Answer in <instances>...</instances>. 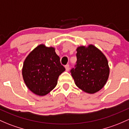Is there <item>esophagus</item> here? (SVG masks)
I'll return each instance as SVG.
<instances>
[{
    "label": "esophagus",
    "instance_id": "34e87169",
    "mask_svg": "<svg viewBox=\"0 0 129 129\" xmlns=\"http://www.w3.org/2000/svg\"><path fill=\"white\" fill-rule=\"evenodd\" d=\"M65 67H66V71L68 72L69 70H70V68H69V64L66 65V66H65Z\"/></svg>",
    "mask_w": 129,
    "mask_h": 129
}]
</instances>
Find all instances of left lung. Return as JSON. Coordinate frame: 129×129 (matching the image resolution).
<instances>
[{
	"instance_id": "8db88e82",
	"label": "left lung",
	"mask_w": 129,
	"mask_h": 129,
	"mask_svg": "<svg viewBox=\"0 0 129 129\" xmlns=\"http://www.w3.org/2000/svg\"><path fill=\"white\" fill-rule=\"evenodd\" d=\"M77 52V65L70 71L75 85L85 93H96L104 87L109 78L108 59L93 44L78 47Z\"/></svg>"
}]
</instances>
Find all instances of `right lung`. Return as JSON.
<instances>
[{"label":"right lung","mask_w":129,"mask_h":129,"mask_svg":"<svg viewBox=\"0 0 129 129\" xmlns=\"http://www.w3.org/2000/svg\"><path fill=\"white\" fill-rule=\"evenodd\" d=\"M66 69L53 47L42 44L35 47L26 57L22 75L28 88L38 96H45L57 84L59 75Z\"/></svg>","instance_id":"right-lung-1"}]
</instances>
